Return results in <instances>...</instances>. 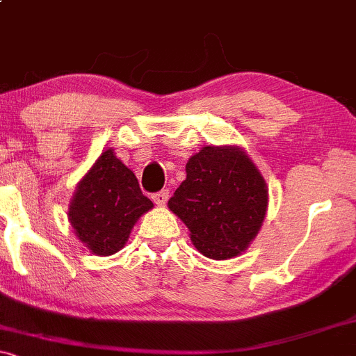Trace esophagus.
<instances>
[{
    "mask_svg": "<svg viewBox=\"0 0 356 356\" xmlns=\"http://www.w3.org/2000/svg\"><path fill=\"white\" fill-rule=\"evenodd\" d=\"M167 199H169V191H161L152 195V201L157 204V206H165Z\"/></svg>",
    "mask_w": 356,
    "mask_h": 356,
    "instance_id": "obj_1",
    "label": "esophagus"
}]
</instances>
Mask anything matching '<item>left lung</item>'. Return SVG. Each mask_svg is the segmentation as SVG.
<instances>
[{"instance_id": "left-lung-1", "label": "left lung", "mask_w": 356, "mask_h": 356, "mask_svg": "<svg viewBox=\"0 0 356 356\" xmlns=\"http://www.w3.org/2000/svg\"><path fill=\"white\" fill-rule=\"evenodd\" d=\"M186 181L169 209L191 231V241L211 259L239 256L256 239L268 212V186L238 145H204L186 164Z\"/></svg>"}]
</instances>
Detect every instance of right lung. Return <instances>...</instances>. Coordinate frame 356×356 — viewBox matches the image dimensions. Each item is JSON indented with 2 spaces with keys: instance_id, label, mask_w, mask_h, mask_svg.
Segmentation results:
<instances>
[{
  "instance_id": "add662e5",
  "label": "right lung",
  "mask_w": 356,
  "mask_h": 356,
  "mask_svg": "<svg viewBox=\"0 0 356 356\" xmlns=\"http://www.w3.org/2000/svg\"><path fill=\"white\" fill-rule=\"evenodd\" d=\"M152 207L136 174L110 147L76 184L67 216L92 254L112 256L125 246L132 227Z\"/></svg>"
}]
</instances>
